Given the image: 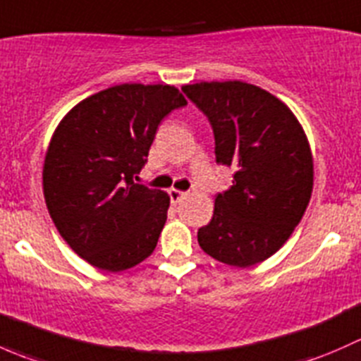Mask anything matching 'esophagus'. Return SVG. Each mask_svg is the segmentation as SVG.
Here are the masks:
<instances>
[{
  "mask_svg": "<svg viewBox=\"0 0 361 361\" xmlns=\"http://www.w3.org/2000/svg\"><path fill=\"white\" fill-rule=\"evenodd\" d=\"M185 195H187V194H185V192L176 190V188H171V190H169V199H171V202H174V204L180 202L181 199L185 197Z\"/></svg>",
  "mask_w": 361,
  "mask_h": 361,
  "instance_id": "esophagus-1",
  "label": "esophagus"
}]
</instances>
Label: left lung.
<instances>
[{
  "label": "left lung",
  "mask_w": 361,
  "mask_h": 361,
  "mask_svg": "<svg viewBox=\"0 0 361 361\" xmlns=\"http://www.w3.org/2000/svg\"><path fill=\"white\" fill-rule=\"evenodd\" d=\"M181 90L213 127L216 162L235 169L199 228V246L214 260L250 267L281 248L304 216L312 192L307 137L288 106L260 87L235 80Z\"/></svg>",
  "instance_id": "left-lung-1"
}]
</instances>
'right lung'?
<instances>
[{"mask_svg": "<svg viewBox=\"0 0 361 361\" xmlns=\"http://www.w3.org/2000/svg\"><path fill=\"white\" fill-rule=\"evenodd\" d=\"M185 104L171 85L122 83L76 104L54 133L43 166L47 207L94 267L120 272L154 253L169 195L134 178L164 116Z\"/></svg>", "mask_w": 361, "mask_h": 361, "instance_id": "right-lung-1", "label": "right lung"}]
</instances>
